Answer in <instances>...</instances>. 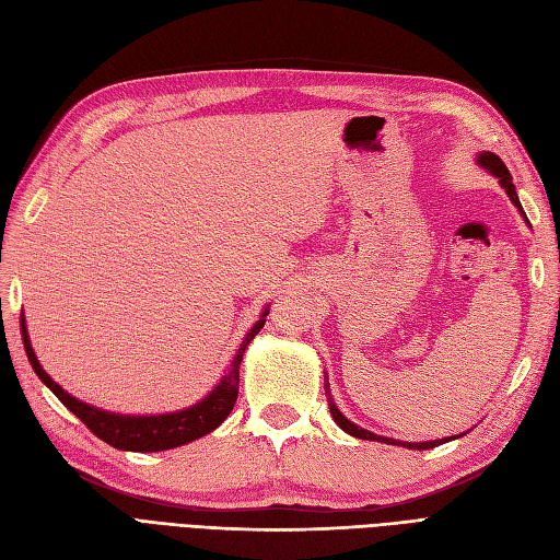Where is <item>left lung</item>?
<instances>
[{"label": "left lung", "instance_id": "1", "mask_svg": "<svg viewBox=\"0 0 560 560\" xmlns=\"http://www.w3.org/2000/svg\"><path fill=\"white\" fill-rule=\"evenodd\" d=\"M479 163L486 167L488 173H493L498 179H500V184L504 186V191H506V196L512 198V202L514 206L521 210V214H525L523 212V208H521V200H518V194H516V189H514V184H512V175H510V171H506V165L502 163V159L500 156H495L493 151H483V154H479ZM525 222H528V219H525ZM329 411H331V418L336 420V425L341 428L343 432H348V434H352V436H358V439H366V442H383V444H393V446H406V448H418V451H425V448H434V446H439V444H446V442H451V439H436V442H420V444H411V442H397V439H389V436H378V434H374V432H369V430H362V428H358L354 425V422H350L341 411L336 409V404L329 399Z\"/></svg>", "mask_w": 560, "mask_h": 560}]
</instances>
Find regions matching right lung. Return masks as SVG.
<instances>
[{"label":"right lung","instance_id":"right-lung-1","mask_svg":"<svg viewBox=\"0 0 560 560\" xmlns=\"http://www.w3.org/2000/svg\"><path fill=\"white\" fill-rule=\"evenodd\" d=\"M266 315H268V311H264L261 319L247 331L245 341L241 343L238 352H235V358L231 360L229 374L222 378V383H219L206 399L191 406V409L177 411V413H165V416H116V413L93 409V406L74 399L72 395H67L65 389L39 366V362L35 358V350H32V346H30V336L25 329L23 315H21V334H23L27 360H30L32 369H35V374L97 439H103L105 444H109L114 448H121V451L156 453V451H167V448H175L182 444H189V442H194V439L212 432L214 428H219L226 420L235 399H238L243 352L249 346L252 338L261 331Z\"/></svg>","mask_w":560,"mask_h":560}]
</instances>
